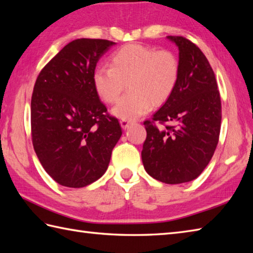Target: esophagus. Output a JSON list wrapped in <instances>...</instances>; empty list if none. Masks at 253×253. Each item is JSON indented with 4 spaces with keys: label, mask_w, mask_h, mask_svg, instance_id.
Masks as SVG:
<instances>
[{
    "label": "esophagus",
    "mask_w": 253,
    "mask_h": 253,
    "mask_svg": "<svg viewBox=\"0 0 253 253\" xmlns=\"http://www.w3.org/2000/svg\"><path fill=\"white\" fill-rule=\"evenodd\" d=\"M120 123H121V126H122L123 129H127V128L131 125V123H132V122H130V121H124V120H122Z\"/></svg>",
    "instance_id": "1"
}]
</instances>
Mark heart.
I'll return each instance as SVG.
<instances>
[{
  "label": "heart",
  "mask_w": 253,
  "mask_h": 253,
  "mask_svg": "<svg viewBox=\"0 0 253 253\" xmlns=\"http://www.w3.org/2000/svg\"><path fill=\"white\" fill-rule=\"evenodd\" d=\"M111 67L96 68L92 83L99 98L114 103L127 84L129 93L112 109V114L124 121L146 115L152 105L165 103L178 84L180 65L170 51H159L141 44H128L116 51Z\"/></svg>",
  "instance_id": "1"
}]
</instances>
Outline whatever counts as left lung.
Returning <instances> with one entry per match:
<instances>
[{
	"label": "left lung",
	"instance_id": "obj_1",
	"mask_svg": "<svg viewBox=\"0 0 253 253\" xmlns=\"http://www.w3.org/2000/svg\"><path fill=\"white\" fill-rule=\"evenodd\" d=\"M168 39L178 46L179 79L152 121L143 123L147 138L141 158L150 176L176 185L196 179L211 161L221 130L222 106L206 55L184 37ZM155 122L169 125L158 128Z\"/></svg>",
	"mask_w": 253,
	"mask_h": 253
}]
</instances>
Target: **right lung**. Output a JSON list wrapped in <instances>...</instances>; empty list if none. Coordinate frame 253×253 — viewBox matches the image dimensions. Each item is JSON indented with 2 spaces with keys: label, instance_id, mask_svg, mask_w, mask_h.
Masks as SVG:
<instances>
[{
  "label": "right lung",
  "instance_id": "1",
  "mask_svg": "<svg viewBox=\"0 0 253 253\" xmlns=\"http://www.w3.org/2000/svg\"><path fill=\"white\" fill-rule=\"evenodd\" d=\"M114 44L84 38L69 42L36 80L32 144L46 173L62 186L82 188L98 180L122 136L92 83L96 63Z\"/></svg>",
  "mask_w": 253,
  "mask_h": 253
}]
</instances>
